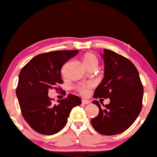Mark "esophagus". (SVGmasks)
<instances>
[{
	"label": "esophagus",
	"instance_id": "obj_1",
	"mask_svg": "<svg viewBox=\"0 0 157 157\" xmlns=\"http://www.w3.org/2000/svg\"><path fill=\"white\" fill-rule=\"evenodd\" d=\"M90 103H91V101H89V100H86V99L82 100V104H90Z\"/></svg>",
	"mask_w": 157,
	"mask_h": 157
}]
</instances>
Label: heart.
Instances as JSON below:
<instances>
[{
    "instance_id": "obj_1",
    "label": "heart",
    "mask_w": 157,
    "mask_h": 157,
    "mask_svg": "<svg viewBox=\"0 0 157 157\" xmlns=\"http://www.w3.org/2000/svg\"><path fill=\"white\" fill-rule=\"evenodd\" d=\"M83 61L86 64V66L88 68H90L93 66H97L98 60L96 56L93 53H86L83 55ZM92 87V84L91 83H82V84H79L78 86V90L79 93L82 94V95H87L89 92V89Z\"/></svg>"
}]
</instances>
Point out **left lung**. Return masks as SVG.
<instances>
[{"label":"left lung","instance_id":"left-lung-1","mask_svg":"<svg viewBox=\"0 0 157 157\" xmlns=\"http://www.w3.org/2000/svg\"><path fill=\"white\" fill-rule=\"evenodd\" d=\"M104 61V77L94 91L95 98H110L101 107L97 117L91 119L94 129L111 136L121 134L132 126L142 108L144 88L138 70L130 60L108 49L101 54Z\"/></svg>","mask_w":157,"mask_h":157}]
</instances>
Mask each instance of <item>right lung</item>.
<instances>
[{"mask_svg": "<svg viewBox=\"0 0 157 157\" xmlns=\"http://www.w3.org/2000/svg\"><path fill=\"white\" fill-rule=\"evenodd\" d=\"M78 53V50L56 51L37 55L21 69L16 95L23 118L36 132L52 135L67 123L71 109L81 104L78 96L68 97L53 104L48 90H61V67Z\"/></svg>", "mask_w": 157, "mask_h": 157, "instance_id": "add662e5", "label": "right lung"}]
</instances>
